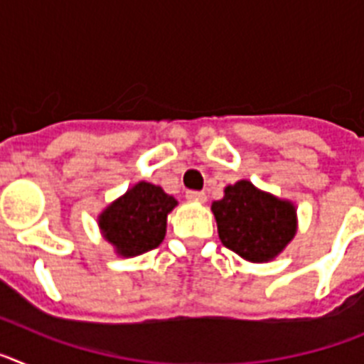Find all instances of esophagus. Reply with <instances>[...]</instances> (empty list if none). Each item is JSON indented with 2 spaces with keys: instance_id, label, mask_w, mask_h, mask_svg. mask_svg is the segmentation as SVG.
Returning a JSON list of instances; mask_svg holds the SVG:
<instances>
[{
  "instance_id": "esophagus-1",
  "label": "esophagus",
  "mask_w": 364,
  "mask_h": 364,
  "mask_svg": "<svg viewBox=\"0 0 364 364\" xmlns=\"http://www.w3.org/2000/svg\"><path fill=\"white\" fill-rule=\"evenodd\" d=\"M186 198L191 202H205V193L193 191V189H189V191H186Z\"/></svg>"
}]
</instances>
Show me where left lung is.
<instances>
[{"label":"left lung","mask_w":364,"mask_h":364,"mask_svg":"<svg viewBox=\"0 0 364 364\" xmlns=\"http://www.w3.org/2000/svg\"><path fill=\"white\" fill-rule=\"evenodd\" d=\"M222 244L252 262H266L294 239L297 220L294 204L262 193L247 180L224 189L211 204Z\"/></svg>","instance_id":"8db88e82"}]
</instances>
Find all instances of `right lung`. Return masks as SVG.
<instances>
[{"mask_svg":"<svg viewBox=\"0 0 364 364\" xmlns=\"http://www.w3.org/2000/svg\"><path fill=\"white\" fill-rule=\"evenodd\" d=\"M175 205V198L162 188L140 182L102 213L100 228L120 255H142L160 246L167 213Z\"/></svg>","mask_w":364,"mask_h":364,"instance_id":"right-lung-1","label":"right lung"}]
</instances>
